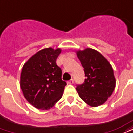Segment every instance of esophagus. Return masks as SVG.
Here are the masks:
<instances>
[{
  "label": "esophagus",
  "instance_id": "esophagus-1",
  "mask_svg": "<svg viewBox=\"0 0 133 133\" xmlns=\"http://www.w3.org/2000/svg\"><path fill=\"white\" fill-rule=\"evenodd\" d=\"M68 84H73V83H74V79H70L69 81H68Z\"/></svg>",
  "mask_w": 133,
  "mask_h": 133
}]
</instances>
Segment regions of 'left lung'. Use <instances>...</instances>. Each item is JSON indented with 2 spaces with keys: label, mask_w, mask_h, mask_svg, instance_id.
<instances>
[{
  "label": "left lung",
  "mask_w": 133,
  "mask_h": 133,
  "mask_svg": "<svg viewBox=\"0 0 133 133\" xmlns=\"http://www.w3.org/2000/svg\"><path fill=\"white\" fill-rule=\"evenodd\" d=\"M77 55L86 77L82 84H77V91L88 105L100 106L111 95L116 87L111 65L102 54L92 49L78 51Z\"/></svg>",
  "instance_id": "1"
}]
</instances>
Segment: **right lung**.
<instances>
[{
  "label": "right lung",
  "instance_id": "right-lung-1",
  "mask_svg": "<svg viewBox=\"0 0 133 133\" xmlns=\"http://www.w3.org/2000/svg\"><path fill=\"white\" fill-rule=\"evenodd\" d=\"M61 50L42 49L28 60L22 68L21 87L25 99L35 108L48 110L61 99L66 82L56 64Z\"/></svg>",
  "mask_w": 133,
  "mask_h": 133
}]
</instances>
